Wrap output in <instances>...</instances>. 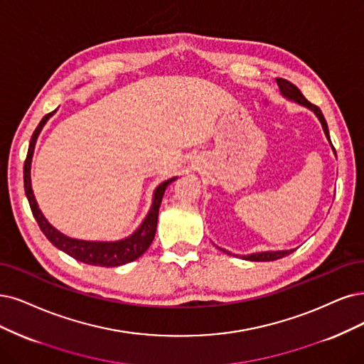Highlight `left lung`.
Masks as SVG:
<instances>
[{
    "label": "left lung",
    "mask_w": 364,
    "mask_h": 364,
    "mask_svg": "<svg viewBox=\"0 0 364 364\" xmlns=\"http://www.w3.org/2000/svg\"><path fill=\"white\" fill-rule=\"evenodd\" d=\"M276 84H277V87H279V91H280V96H282V97L287 99V100H289V102L297 103V105H300V106H304V107H307L309 111H312V112L315 114V117L318 118V121L321 123L322 130H324V134H326V138H327V141H328V144H330V146H331V150H333V153H334V156H336V150H334V146H333L331 139H330V133H328L327 121H326L324 115H322V112H321L319 107H318V106H315V105H312L311 102H307V100L303 97L301 91H300L297 87H295V85H292L291 82H288V80L277 77V79H276ZM218 249H220V247H218ZM220 250H222V252H225L226 255H231V252H228V250H225V249H220ZM294 250H295V249L257 252V253H250V255H243V257H241V259H246V261H255V262H261V261H276V259H280V258L287 257V255L292 253Z\"/></svg>",
    "instance_id": "8db88e82"
}]
</instances>
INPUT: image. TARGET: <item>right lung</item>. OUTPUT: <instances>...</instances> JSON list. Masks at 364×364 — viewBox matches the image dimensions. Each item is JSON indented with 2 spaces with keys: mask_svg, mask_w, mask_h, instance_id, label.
I'll use <instances>...</instances> for the list:
<instances>
[{
  "mask_svg": "<svg viewBox=\"0 0 364 364\" xmlns=\"http://www.w3.org/2000/svg\"><path fill=\"white\" fill-rule=\"evenodd\" d=\"M53 111L48 115H45L40 121V124L34 130L31 142L28 146V154H26V160L23 165V187H25V195L28 199L33 216L37 220L40 230L46 235V238L57 249L63 250L64 253L69 255V257L75 258L76 261H80L88 265H97V267H118L129 264L146 252V249L151 246L154 235H156V228H157V218H159V208L161 204V199H164L166 187L177 180L178 177H172L169 180H165L160 183L154 192L151 199V207L148 210L146 216L141 222V225L134 230L130 235L115 240V241H92V240H79L72 238L69 235L63 234L58 231L55 226H52L49 220L45 218L42 210L38 208V204L36 200L33 186H31V164H33V156H34V148L36 142L38 139V134L42 133L45 124L49 121V118L55 114Z\"/></svg>",
  "mask_w": 364,
  "mask_h": 364,
  "instance_id": "right-lung-1",
  "label": "right lung"
}]
</instances>
